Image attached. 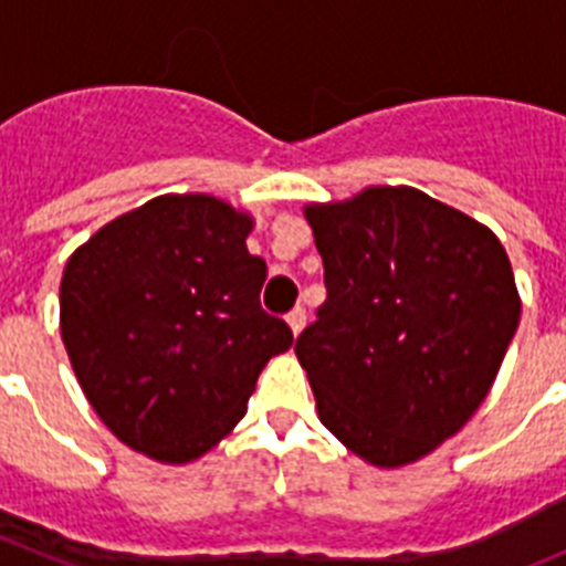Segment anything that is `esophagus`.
<instances>
[{
    "label": "esophagus",
    "instance_id": "obj_1",
    "mask_svg": "<svg viewBox=\"0 0 566 566\" xmlns=\"http://www.w3.org/2000/svg\"><path fill=\"white\" fill-rule=\"evenodd\" d=\"M286 323H289V328H292L294 337H297V334L303 332V328H306V308L294 306L292 312L286 314Z\"/></svg>",
    "mask_w": 566,
    "mask_h": 566
}]
</instances>
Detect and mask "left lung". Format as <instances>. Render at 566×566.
Listing matches in <instances>:
<instances>
[{
  "label": "left lung",
  "mask_w": 566,
  "mask_h": 566,
  "mask_svg": "<svg viewBox=\"0 0 566 566\" xmlns=\"http://www.w3.org/2000/svg\"><path fill=\"white\" fill-rule=\"evenodd\" d=\"M326 303L294 343L319 422L377 468L437 451L476 413L518 328L499 238L413 187L308 203Z\"/></svg>",
  "instance_id": "left-lung-1"
}]
</instances>
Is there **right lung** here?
I'll return each mask as SVG.
<instances>
[{
	"instance_id": "obj_1",
	"label": "right lung",
	"mask_w": 566,
	"mask_h": 566,
	"mask_svg": "<svg viewBox=\"0 0 566 566\" xmlns=\"http://www.w3.org/2000/svg\"><path fill=\"white\" fill-rule=\"evenodd\" d=\"M254 221L214 195H161L70 254L59 317L84 397L127 448L203 457L247 413L292 328L260 308Z\"/></svg>"
}]
</instances>
